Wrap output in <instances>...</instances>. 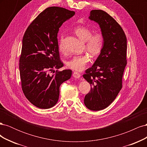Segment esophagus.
<instances>
[{
    "label": "esophagus",
    "instance_id": "obj_1",
    "mask_svg": "<svg viewBox=\"0 0 147 147\" xmlns=\"http://www.w3.org/2000/svg\"><path fill=\"white\" fill-rule=\"evenodd\" d=\"M72 75H73V77H74V78H79L80 77H81L80 74L77 72H74L73 73Z\"/></svg>",
    "mask_w": 147,
    "mask_h": 147
}]
</instances>
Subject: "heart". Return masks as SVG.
Wrapping results in <instances>:
<instances>
[{"mask_svg":"<svg viewBox=\"0 0 147 147\" xmlns=\"http://www.w3.org/2000/svg\"><path fill=\"white\" fill-rule=\"evenodd\" d=\"M74 33L81 40L85 42L86 50L93 57L98 56L103 50L105 39L102 33L97 32L92 33L91 28L86 26H79L74 29ZM59 48L61 51L64 50L63 37H61ZM90 61V57L88 53L73 56L67 62V67L75 71L82 70Z\"/></svg>","mask_w":147,"mask_h":147,"instance_id":"1","label":"heart"}]
</instances>
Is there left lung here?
Listing matches in <instances>:
<instances>
[{
	"label": "left lung",
	"mask_w": 147,
	"mask_h": 147,
	"mask_svg": "<svg viewBox=\"0 0 147 147\" xmlns=\"http://www.w3.org/2000/svg\"><path fill=\"white\" fill-rule=\"evenodd\" d=\"M89 19L99 24L105 43L94 64L83 75L91 84L84 104L88 109L99 111L112 104L122 88L127 64V39L121 26L107 12L92 10Z\"/></svg>",
	"instance_id": "left-lung-1"
}]
</instances>
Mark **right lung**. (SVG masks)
<instances>
[{"mask_svg": "<svg viewBox=\"0 0 147 147\" xmlns=\"http://www.w3.org/2000/svg\"><path fill=\"white\" fill-rule=\"evenodd\" d=\"M74 15L75 11L64 8L48 7L30 23L24 34L20 57L21 87L26 98L38 108L47 109L55 105L60 85L72 75L71 70L55 72L54 69L64 65L57 38L59 29Z\"/></svg>", "mask_w": 147, "mask_h": 147, "instance_id": "right-lung-1", "label": "right lung"}]
</instances>
